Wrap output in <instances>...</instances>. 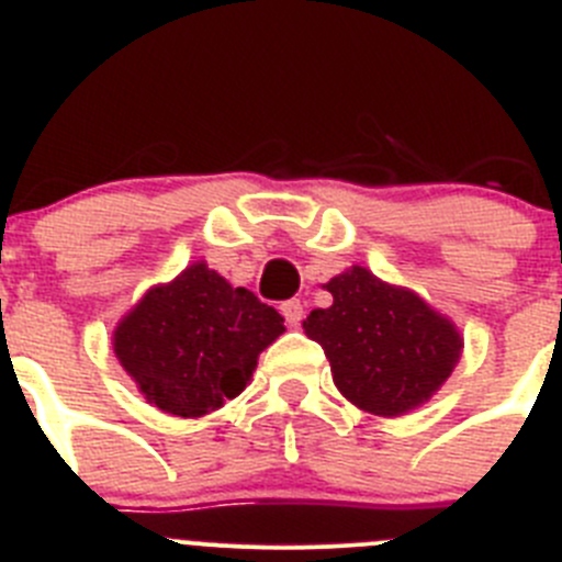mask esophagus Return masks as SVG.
<instances>
[{
	"label": "esophagus",
	"mask_w": 562,
	"mask_h": 562,
	"mask_svg": "<svg viewBox=\"0 0 562 562\" xmlns=\"http://www.w3.org/2000/svg\"><path fill=\"white\" fill-rule=\"evenodd\" d=\"M281 315H284V321L290 323V326H301L303 303L297 301V297H292V301H284V303H281Z\"/></svg>",
	"instance_id": "obj_1"
}]
</instances>
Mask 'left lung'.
I'll return each mask as SVG.
<instances>
[{"label": "left lung", "mask_w": 562, "mask_h": 562, "mask_svg": "<svg viewBox=\"0 0 562 562\" xmlns=\"http://www.w3.org/2000/svg\"><path fill=\"white\" fill-rule=\"evenodd\" d=\"M328 308L303 328L323 345L339 393L373 415L424 404L454 370L462 339L418 295L384 284L364 267L331 278Z\"/></svg>", "instance_id": "1"}]
</instances>
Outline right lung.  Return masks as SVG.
I'll use <instances>...</instances> for the list:
<instances>
[{"label":"right lung","instance_id":"add662e5","mask_svg":"<svg viewBox=\"0 0 562 562\" xmlns=\"http://www.w3.org/2000/svg\"><path fill=\"white\" fill-rule=\"evenodd\" d=\"M284 317L205 265L142 297L113 334V351L158 409L200 418L245 390Z\"/></svg>","mask_w":562,"mask_h":562}]
</instances>
